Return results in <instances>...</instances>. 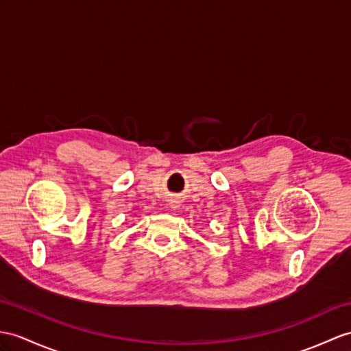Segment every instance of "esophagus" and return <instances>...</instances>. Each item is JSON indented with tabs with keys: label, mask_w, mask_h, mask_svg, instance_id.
<instances>
[{
	"label": "esophagus",
	"mask_w": 351,
	"mask_h": 351,
	"mask_svg": "<svg viewBox=\"0 0 351 351\" xmlns=\"http://www.w3.org/2000/svg\"><path fill=\"white\" fill-rule=\"evenodd\" d=\"M169 205H171V208H173V210H176V208L178 207V205H177V202H171Z\"/></svg>",
	"instance_id": "34e87169"
}]
</instances>
